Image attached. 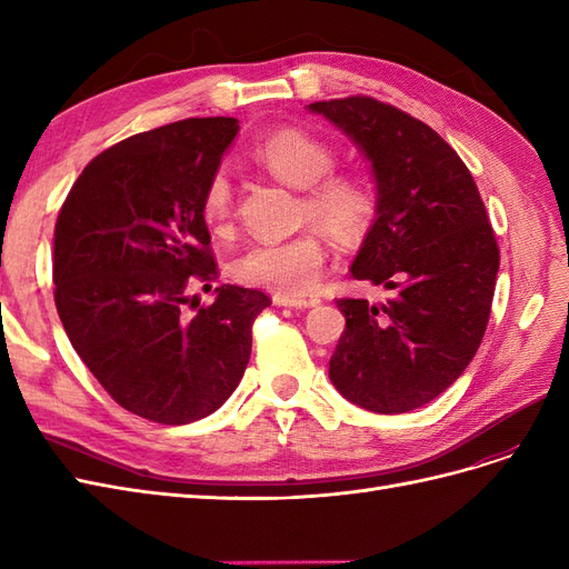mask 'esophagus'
I'll return each instance as SVG.
<instances>
[{
	"mask_svg": "<svg viewBox=\"0 0 569 569\" xmlns=\"http://www.w3.org/2000/svg\"><path fill=\"white\" fill-rule=\"evenodd\" d=\"M272 303H274V306H289V308L313 306L311 301H306V299H291V297H284V295H274V297H272Z\"/></svg>",
	"mask_w": 569,
	"mask_h": 569,
	"instance_id": "1",
	"label": "esophagus"
}]
</instances>
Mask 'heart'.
I'll return each instance as SVG.
<instances>
[{
  "mask_svg": "<svg viewBox=\"0 0 569 569\" xmlns=\"http://www.w3.org/2000/svg\"><path fill=\"white\" fill-rule=\"evenodd\" d=\"M256 163L270 176L301 189L299 220L313 222L341 244L360 242L372 228L377 194L372 182L360 173H341L337 149L322 137L282 128L266 134L253 147ZM201 220L213 232H226L234 218V187L228 170H213L199 199ZM327 247L318 232L303 230L287 239H261L234 258V278L270 289L274 295L299 299L322 278Z\"/></svg>",
  "mask_w": 569,
  "mask_h": 569,
  "instance_id": "heart-1",
  "label": "heart"
}]
</instances>
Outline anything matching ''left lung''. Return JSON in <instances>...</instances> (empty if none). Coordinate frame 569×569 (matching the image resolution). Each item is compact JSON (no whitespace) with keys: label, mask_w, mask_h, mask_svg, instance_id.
<instances>
[{"label":"left lung","mask_w":569,"mask_h":569,"mask_svg":"<svg viewBox=\"0 0 569 569\" xmlns=\"http://www.w3.org/2000/svg\"><path fill=\"white\" fill-rule=\"evenodd\" d=\"M372 161L377 220L351 274L391 289L387 303L337 299L347 318L330 358L341 396L408 412L449 389L475 358L501 253L456 149L422 120L366 94L316 101Z\"/></svg>","instance_id":"8db88e82"}]
</instances>
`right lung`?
Here are the masks:
<instances>
[{
	"label": "right lung",
	"mask_w": 569,
	"mask_h": 569,
	"mask_svg": "<svg viewBox=\"0 0 569 569\" xmlns=\"http://www.w3.org/2000/svg\"><path fill=\"white\" fill-rule=\"evenodd\" d=\"M237 130L218 116L137 132L84 166L57 218L63 330L111 399L151 422L187 425L226 403L270 306L234 284L209 306L194 295L218 280L199 199Z\"/></svg>",
	"instance_id": "add662e5"
}]
</instances>
